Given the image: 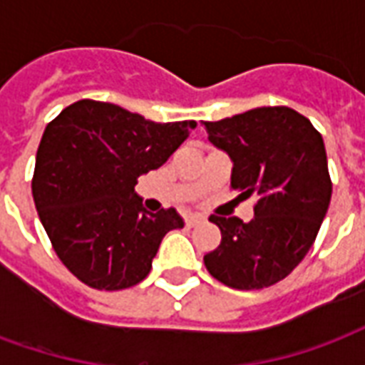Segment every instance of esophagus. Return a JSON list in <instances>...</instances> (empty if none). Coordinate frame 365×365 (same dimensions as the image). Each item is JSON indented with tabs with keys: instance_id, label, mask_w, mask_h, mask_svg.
<instances>
[{
	"instance_id": "1",
	"label": "esophagus",
	"mask_w": 365,
	"mask_h": 365,
	"mask_svg": "<svg viewBox=\"0 0 365 365\" xmlns=\"http://www.w3.org/2000/svg\"><path fill=\"white\" fill-rule=\"evenodd\" d=\"M201 221H203V217H199V215H187L185 217V227H195Z\"/></svg>"
}]
</instances>
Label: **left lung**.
I'll use <instances>...</instances> for the list:
<instances>
[{
  "mask_svg": "<svg viewBox=\"0 0 365 365\" xmlns=\"http://www.w3.org/2000/svg\"><path fill=\"white\" fill-rule=\"evenodd\" d=\"M209 140L232 160L230 187L256 195L254 219L211 215L221 245L205 268L232 289H264L297 268L329 211L332 182L321 133L291 107H258L205 120Z\"/></svg>",
  "mask_w": 365,
  "mask_h": 365,
  "instance_id": "obj_1",
  "label": "left lung"
}]
</instances>
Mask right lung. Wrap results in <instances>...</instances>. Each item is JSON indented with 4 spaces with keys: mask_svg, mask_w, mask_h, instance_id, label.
<instances>
[{
    "mask_svg": "<svg viewBox=\"0 0 365 365\" xmlns=\"http://www.w3.org/2000/svg\"><path fill=\"white\" fill-rule=\"evenodd\" d=\"M195 128L154 123L119 105L82 99L52 119L38 144L33 199L60 262L86 285L119 291L150 274L166 232L182 229L175 209L148 213L135 193Z\"/></svg>",
    "mask_w": 365,
    "mask_h": 365,
    "instance_id": "right-lung-1",
    "label": "right lung"
}]
</instances>
